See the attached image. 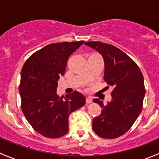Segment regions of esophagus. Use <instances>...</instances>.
I'll list each match as a JSON object with an SVG mask.
<instances>
[{"label": "esophagus", "instance_id": "34e87169", "mask_svg": "<svg viewBox=\"0 0 159 159\" xmlns=\"http://www.w3.org/2000/svg\"><path fill=\"white\" fill-rule=\"evenodd\" d=\"M91 102H92V98H91V97H87V98H86V103L90 104Z\"/></svg>", "mask_w": 159, "mask_h": 159}]
</instances>
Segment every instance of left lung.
I'll return each instance as SVG.
<instances>
[{"label": "left lung", "instance_id": "left-lung-1", "mask_svg": "<svg viewBox=\"0 0 159 159\" xmlns=\"http://www.w3.org/2000/svg\"><path fill=\"white\" fill-rule=\"evenodd\" d=\"M84 44L98 51L105 61L104 80L112 88L111 100L93 119V131L103 139H113L131 129L142 111L145 94L144 77L137 64L121 50L110 44L89 41Z\"/></svg>", "mask_w": 159, "mask_h": 159}]
</instances>
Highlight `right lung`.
Masks as SVG:
<instances>
[{
    "label": "right lung",
    "instance_id": "right-lung-1",
    "mask_svg": "<svg viewBox=\"0 0 159 159\" xmlns=\"http://www.w3.org/2000/svg\"><path fill=\"white\" fill-rule=\"evenodd\" d=\"M84 41L50 44L30 55L20 74V108L37 132L57 139L68 131L70 113L85 104V98L75 91L59 97L57 80L65 75L68 59Z\"/></svg>",
    "mask_w": 159,
    "mask_h": 159
}]
</instances>
